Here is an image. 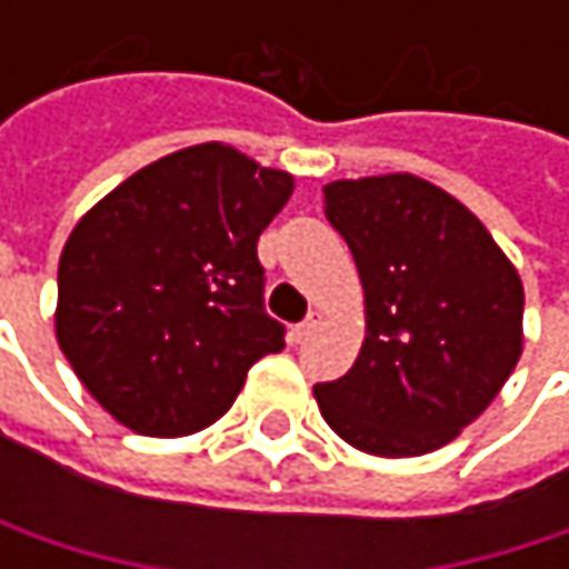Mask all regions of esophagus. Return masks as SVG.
Wrapping results in <instances>:
<instances>
[{
    "instance_id": "esophagus-1",
    "label": "esophagus",
    "mask_w": 569,
    "mask_h": 569,
    "mask_svg": "<svg viewBox=\"0 0 569 569\" xmlns=\"http://www.w3.org/2000/svg\"><path fill=\"white\" fill-rule=\"evenodd\" d=\"M316 322H319V312H309L302 322H296V326H292V332H289V336H292V342H302V339L316 329Z\"/></svg>"
}]
</instances>
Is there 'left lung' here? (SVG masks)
<instances>
[{
  "instance_id": "1",
  "label": "left lung",
  "mask_w": 569,
  "mask_h": 569,
  "mask_svg": "<svg viewBox=\"0 0 569 569\" xmlns=\"http://www.w3.org/2000/svg\"><path fill=\"white\" fill-rule=\"evenodd\" d=\"M322 210L366 289V342L342 379L316 386L319 411L359 451L428 455L513 372L520 277L485 223L421 177L326 183Z\"/></svg>"
}]
</instances>
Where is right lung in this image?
Returning <instances> with one entry per match:
<instances>
[{"mask_svg":"<svg viewBox=\"0 0 569 569\" xmlns=\"http://www.w3.org/2000/svg\"><path fill=\"white\" fill-rule=\"evenodd\" d=\"M292 177L227 144L168 154L94 203L58 260V346L138 435L213 425L253 362L286 346L257 240Z\"/></svg>","mask_w":569,"mask_h":569,"instance_id":"add662e5","label":"right lung"}]
</instances>
